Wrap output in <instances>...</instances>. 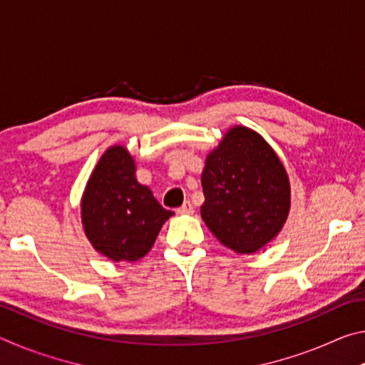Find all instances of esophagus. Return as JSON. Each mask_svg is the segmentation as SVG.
<instances>
[{
    "label": "esophagus",
    "mask_w": 365,
    "mask_h": 365,
    "mask_svg": "<svg viewBox=\"0 0 365 365\" xmlns=\"http://www.w3.org/2000/svg\"><path fill=\"white\" fill-rule=\"evenodd\" d=\"M193 205L190 201H185L183 205L177 209V214H193Z\"/></svg>",
    "instance_id": "34e87169"
}]
</instances>
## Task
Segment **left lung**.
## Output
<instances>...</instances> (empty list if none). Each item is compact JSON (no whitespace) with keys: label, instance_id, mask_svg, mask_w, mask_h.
I'll list each match as a JSON object with an SVG mask.
<instances>
[{"label":"left lung","instance_id":"1","mask_svg":"<svg viewBox=\"0 0 365 365\" xmlns=\"http://www.w3.org/2000/svg\"><path fill=\"white\" fill-rule=\"evenodd\" d=\"M201 217L215 238L240 255L274 240L289 212V180L275 151L251 128H230L207 154L201 175Z\"/></svg>","mask_w":365,"mask_h":365}]
</instances>
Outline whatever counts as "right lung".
<instances>
[{
	"label": "right lung",
	"instance_id": "right-lung-1",
	"mask_svg": "<svg viewBox=\"0 0 365 365\" xmlns=\"http://www.w3.org/2000/svg\"><path fill=\"white\" fill-rule=\"evenodd\" d=\"M135 160L110 146L98 160L82 197V224L93 248L110 261H138L153 248L172 211L137 182Z\"/></svg>",
	"mask_w": 365,
	"mask_h": 365
}]
</instances>
